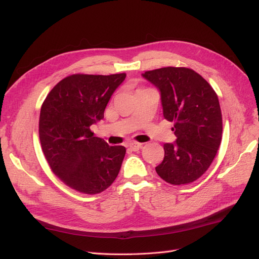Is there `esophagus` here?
<instances>
[{
	"instance_id": "esophagus-1",
	"label": "esophagus",
	"mask_w": 259,
	"mask_h": 259,
	"mask_svg": "<svg viewBox=\"0 0 259 259\" xmlns=\"http://www.w3.org/2000/svg\"><path fill=\"white\" fill-rule=\"evenodd\" d=\"M130 149H131V150H133V151H137V150H139V149L140 148H142L143 147V144H140V143H131L130 144Z\"/></svg>"
}]
</instances>
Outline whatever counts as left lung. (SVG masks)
Here are the masks:
<instances>
[{
  "mask_svg": "<svg viewBox=\"0 0 259 259\" xmlns=\"http://www.w3.org/2000/svg\"><path fill=\"white\" fill-rule=\"evenodd\" d=\"M143 76L161 92L163 115L174 122L176 142L164 144V159L156 173L170 185L195 182L213 162L223 137L217 94L192 69L165 67Z\"/></svg>",
  "mask_w": 259,
  "mask_h": 259,
  "instance_id": "1",
  "label": "left lung"
}]
</instances>
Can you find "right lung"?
I'll use <instances>...</instances> for the list:
<instances>
[{
  "mask_svg": "<svg viewBox=\"0 0 259 259\" xmlns=\"http://www.w3.org/2000/svg\"><path fill=\"white\" fill-rule=\"evenodd\" d=\"M126 73H75L62 79L41 107L38 135L45 159L62 183L85 194L105 191L119 174L126 149L109 146L91 126L104 119Z\"/></svg>",
  "mask_w": 259,
  "mask_h": 259,
  "instance_id": "1",
  "label": "right lung"
}]
</instances>
